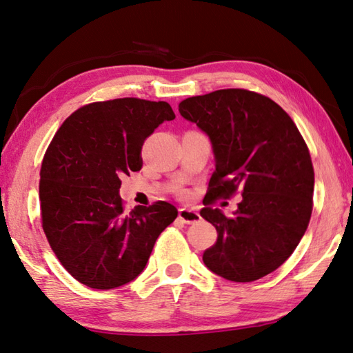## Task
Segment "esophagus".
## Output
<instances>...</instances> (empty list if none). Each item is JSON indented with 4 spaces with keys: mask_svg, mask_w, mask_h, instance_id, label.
Returning <instances> with one entry per match:
<instances>
[{
    "mask_svg": "<svg viewBox=\"0 0 353 353\" xmlns=\"http://www.w3.org/2000/svg\"><path fill=\"white\" fill-rule=\"evenodd\" d=\"M178 218L185 224H194V223H198L199 219H201V216H199L198 212L192 210V209H179L178 210Z\"/></svg>",
    "mask_w": 353,
    "mask_h": 353,
    "instance_id": "34e87169",
    "label": "esophagus"
}]
</instances>
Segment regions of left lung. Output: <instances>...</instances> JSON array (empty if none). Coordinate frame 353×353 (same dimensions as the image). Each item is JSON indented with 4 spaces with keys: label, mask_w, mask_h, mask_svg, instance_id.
<instances>
[{
    "label": "left lung",
    "mask_w": 353,
    "mask_h": 353,
    "mask_svg": "<svg viewBox=\"0 0 353 353\" xmlns=\"http://www.w3.org/2000/svg\"><path fill=\"white\" fill-rule=\"evenodd\" d=\"M209 135L215 172L199 212L215 225L216 243L203 261L214 274L250 283L288 259L307 229L315 174L303 135L281 105L245 89H221L178 104ZM241 191L234 217L210 204Z\"/></svg>",
    "instance_id": "obj_1"
}]
</instances>
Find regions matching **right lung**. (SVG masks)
Segmentation results:
<instances>
[{"label": "right lung", "mask_w": 353, "mask_h": 353, "mask_svg": "<svg viewBox=\"0 0 353 353\" xmlns=\"http://www.w3.org/2000/svg\"><path fill=\"white\" fill-rule=\"evenodd\" d=\"M174 118L165 101L117 98L79 108L52 138L39 172L43 230L63 268L88 288L137 278L176 218L165 201L125 214L118 194L121 176L141 169L145 138Z\"/></svg>", "instance_id": "right-lung-1"}]
</instances>
